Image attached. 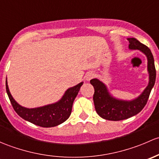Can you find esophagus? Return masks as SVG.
I'll use <instances>...</instances> for the list:
<instances>
[{
    "instance_id": "34e87169",
    "label": "esophagus",
    "mask_w": 159,
    "mask_h": 159,
    "mask_svg": "<svg viewBox=\"0 0 159 159\" xmlns=\"http://www.w3.org/2000/svg\"><path fill=\"white\" fill-rule=\"evenodd\" d=\"M95 73H93V72H89V73H87L86 74V76H85V78H86V81H89V80L93 79V78L95 77Z\"/></svg>"
}]
</instances>
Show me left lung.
I'll return each mask as SVG.
<instances>
[{
	"instance_id": "left-lung-1",
	"label": "left lung",
	"mask_w": 159,
	"mask_h": 159,
	"mask_svg": "<svg viewBox=\"0 0 159 159\" xmlns=\"http://www.w3.org/2000/svg\"><path fill=\"white\" fill-rule=\"evenodd\" d=\"M128 40L129 48L130 50H139L146 56L149 81L148 86L138 97L132 100H122L111 96L106 85L100 80H91L90 83L95 89L93 95L95 109L98 115L107 120H123L137 115L146 105L150 93L155 83L156 70L153 55L150 49L133 37L128 38Z\"/></svg>"
}]
</instances>
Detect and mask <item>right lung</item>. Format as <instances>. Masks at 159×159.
I'll return each instance as SVG.
<instances>
[{
    "mask_svg": "<svg viewBox=\"0 0 159 159\" xmlns=\"http://www.w3.org/2000/svg\"><path fill=\"white\" fill-rule=\"evenodd\" d=\"M83 83V82H81L76 86L69 88L58 102L33 109L21 106L14 100L10 93L7 80L6 90L11 105L18 116L34 125L44 128H50L63 123L70 117L73 101L77 96Z\"/></svg>",
    "mask_w": 159,
    "mask_h": 159,
    "instance_id": "right-lung-1",
    "label": "right lung"
}]
</instances>
